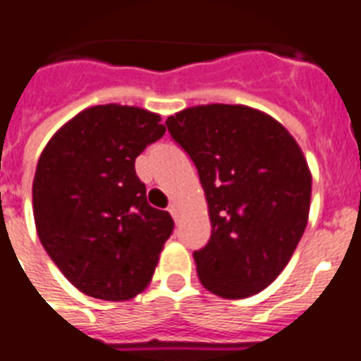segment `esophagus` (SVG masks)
Here are the masks:
<instances>
[{"mask_svg":"<svg viewBox=\"0 0 361 361\" xmlns=\"http://www.w3.org/2000/svg\"><path fill=\"white\" fill-rule=\"evenodd\" d=\"M169 213H171L172 218H174V220H176V218H178V214H180V213H178V205H176V204L169 205Z\"/></svg>","mask_w":361,"mask_h":361,"instance_id":"1","label":"esophagus"}]
</instances>
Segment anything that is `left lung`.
<instances>
[{
    "label": "left lung",
    "instance_id": "obj_1",
    "mask_svg": "<svg viewBox=\"0 0 361 361\" xmlns=\"http://www.w3.org/2000/svg\"><path fill=\"white\" fill-rule=\"evenodd\" d=\"M166 126L207 200L211 238L195 251L200 283L226 299L262 292L308 222L312 174L301 147L271 115L244 104L192 106Z\"/></svg>",
    "mask_w": 361,
    "mask_h": 361
}]
</instances>
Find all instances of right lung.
Here are the masks:
<instances>
[{"label":"right lung","instance_id":"add662e5","mask_svg":"<svg viewBox=\"0 0 361 361\" xmlns=\"http://www.w3.org/2000/svg\"><path fill=\"white\" fill-rule=\"evenodd\" d=\"M137 106L86 108L54 132L32 181L36 233L69 283L128 301L152 281L174 220L147 202L135 157L165 134Z\"/></svg>","mask_w":361,"mask_h":361}]
</instances>
